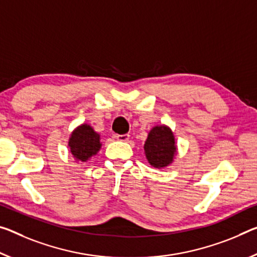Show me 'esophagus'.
Listing matches in <instances>:
<instances>
[{"label":"esophagus","instance_id":"obj_1","mask_svg":"<svg viewBox=\"0 0 257 257\" xmlns=\"http://www.w3.org/2000/svg\"><path fill=\"white\" fill-rule=\"evenodd\" d=\"M129 134H123V135H115V138L120 142H127L129 140Z\"/></svg>","mask_w":257,"mask_h":257}]
</instances>
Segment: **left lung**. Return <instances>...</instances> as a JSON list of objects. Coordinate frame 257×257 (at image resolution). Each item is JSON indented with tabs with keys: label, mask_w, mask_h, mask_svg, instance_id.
<instances>
[{
	"label": "left lung",
	"mask_w": 257,
	"mask_h": 257,
	"mask_svg": "<svg viewBox=\"0 0 257 257\" xmlns=\"http://www.w3.org/2000/svg\"><path fill=\"white\" fill-rule=\"evenodd\" d=\"M144 150L151 166L156 168L168 166L176 152L173 133L165 125L154 127L149 134Z\"/></svg>",
	"instance_id": "obj_1"
}]
</instances>
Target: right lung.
<instances>
[{"label":"right lung","instance_id":"add662e5","mask_svg":"<svg viewBox=\"0 0 257 257\" xmlns=\"http://www.w3.org/2000/svg\"><path fill=\"white\" fill-rule=\"evenodd\" d=\"M71 152L77 160L87 161L100 149L99 135L88 124H82L73 132L70 138Z\"/></svg>","mask_w":257,"mask_h":257}]
</instances>
